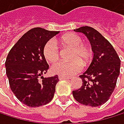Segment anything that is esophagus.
<instances>
[{"label": "esophagus", "instance_id": "34e87169", "mask_svg": "<svg viewBox=\"0 0 124 124\" xmlns=\"http://www.w3.org/2000/svg\"><path fill=\"white\" fill-rule=\"evenodd\" d=\"M70 77H62V76H59V79L62 80V79H70Z\"/></svg>", "mask_w": 124, "mask_h": 124}]
</instances>
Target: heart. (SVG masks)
Masks as SVG:
<instances>
[{
	"label": "heart",
	"instance_id": "1",
	"mask_svg": "<svg viewBox=\"0 0 124 124\" xmlns=\"http://www.w3.org/2000/svg\"><path fill=\"white\" fill-rule=\"evenodd\" d=\"M60 44L65 47L71 49L68 62H59L50 68L51 72L59 75L69 77L78 74L83 69V65L88 66L93 58V50L88 44L82 43L83 39L76 34H66L62 36L59 41ZM45 59L50 63H54L59 58V50L53 40L47 41L43 47Z\"/></svg>",
	"mask_w": 124,
	"mask_h": 124
}]
</instances>
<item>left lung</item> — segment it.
<instances>
[{
  "instance_id": "obj_1",
  "label": "left lung",
  "mask_w": 124,
  "mask_h": 124,
  "mask_svg": "<svg viewBox=\"0 0 124 124\" xmlns=\"http://www.w3.org/2000/svg\"><path fill=\"white\" fill-rule=\"evenodd\" d=\"M74 30L83 32L88 37L94 58L87 70L79 76L83 85L73 91V96L83 105L101 106L114 92L120 74L121 59L110 42L93 27L84 26Z\"/></svg>"
}]
</instances>
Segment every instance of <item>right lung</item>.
Masks as SVG:
<instances>
[{"instance_id": "obj_1", "label": "right lung", "mask_w": 124, "mask_h": 124, "mask_svg": "<svg viewBox=\"0 0 124 124\" xmlns=\"http://www.w3.org/2000/svg\"><path fill=\"white\" fill-rule=\"evenodd\" d=\"M59 31L35 27L24 33L15 44L6 59V74L10 88L19 101L30 107H39L51 101L58 76L44 78L49 65L43 55L46 42ZM42 78L39 80V78Z\"/></svg>"}]
</instances>
